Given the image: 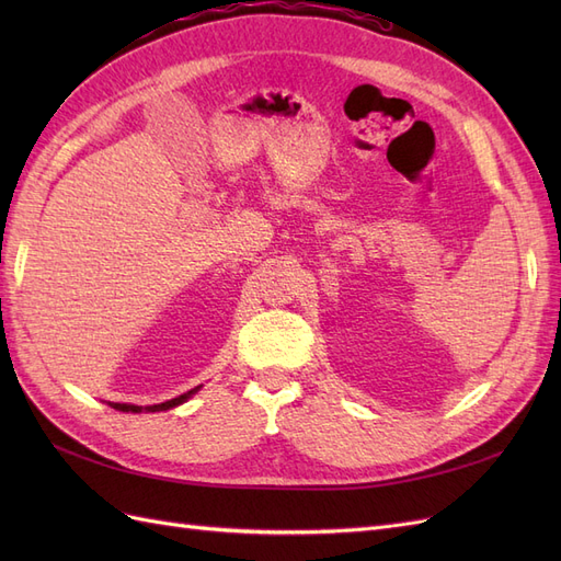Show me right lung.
Segmentation results:
<instances>
[{
	"instance_id": "obj_1",
	"label": "right lung",
	"mask_w": 561,
	"mask_h": 561,
	"mask_svg": "<svg viewBox=\"0 0 561 561\" xmlns=\"http://www.w3.org/2000/svg\"><path fill=\"white\" fill-rule=\"evenodd\" d=\"M194 393H196V388H194V390H186L184 396H178V398L168 400V402H161V404H149V407H140V404H122V402H110V407H114V410H118V412H133V414H140V412H163V410H171V407L182 404L186 398H192Z\"/></svg>"
}]
</instances>
